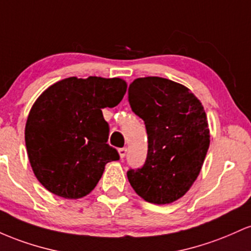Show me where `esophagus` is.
<instances>
[{
    "label": "esophagus",
    "mask_w": 251,
    "mask_h": 251,
    "mask_svg": "<svg viewBox=\"0 0 251 251\" xmlns=\"http://www.w3.org/2000/svg\"><path fill=\"white\" fill-rule=\"evenodd\" d=\"M118 154H120L121 159H123V157H125L126 154V148H120V149H118Z\"/></svg>",
    "instance_id": "34e87169"
}]
</instances>
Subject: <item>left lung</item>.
Segmentation results:
<instances>
[{"mask_svg": "<svg viewBox=\"0 0 251 251\" xmlns=\"http://www.w3.org/2000/svg\"><path fill=\"white\" fill-rule=\"evenodd\" d=\"M128 100L145 121L148 153L145 165L126 176L146 201L171 204L190 190L206 156L210 130L204 106L186 86L161 77L135 79Z\"/></svg>", "mask_w": 251, "mask_h": 251, "instance_id": "1", "label": "left lung"}]
</instances>
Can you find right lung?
<instances>
[{
	"instance_id": "right-lung-1",
	"label": "right lung",
	"mask_w": 251,
	"mask_h": 251,
	"mask_svg": "<svg viewBox=\"0 0 251 251\" xmlns=\"http://www.w3.org/2000/svg\"><path fill=\"white\" fill-rule=\"evenodd\" d=\"M121 78L70 77L50 85L28 115L25 140L36 179L66 199L85 197L108 162L120 159L109 146V125L102 109L122 100Z\"/></svg>"
}]
</instances>
